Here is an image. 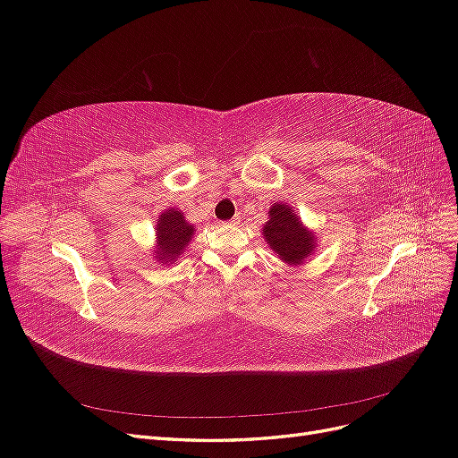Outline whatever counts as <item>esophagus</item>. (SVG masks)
<instances>
[{
    "label": "esophagus",
    "instance_id": "esophagus-1",
    "mask_svg": "<svg viewBox=\"0 0 458 458\" xmlns=\"http://www.w3.org/2000/svg\"><path fill=\"white\" fill-rule=\"evenodd\" d=\"M241 219H242L241 216H234V217H233V219L229 221V224H233V225H237V224H241Z\"/></svg>",
    "mask_w": 458,
    "mask_h": 458
}]
</instances>
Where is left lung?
<instances>
[{
    "label": "left lung",
    "mask_w": 458,
    "mask_h": 458,
    "mask_svg": "<svg viewBox=\"0 0 458 458\" xmlns=\"http://www.w3.org/2000/svg\"><path fill=\"white\" fill-rule=\"evenodd\" d=\"M263 237L279 258L290 266H300L315 246L313 233L303 229L293 206L275 204L269 210V221L263 227Z\"/></svg>",
    "instance_id": "1"
}]
</instances>
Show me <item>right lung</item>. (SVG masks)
Instances as JSON below:
<instances>
[{"instance_id": "obj_1", "label": "right lung", "mask_w": 458, "mask_h": 458, "mask_svg": "<svg viewBox=\"0 0 458 458\" xmlns=\"http://www.w3.org/2000/svg\"><path fill=\"white\" fill-rule=\"evenodd\" d=\"M195 233L192 225H189L185 221V216L177 210H165L160 217H158V227H157V234H158V259H162V263H170L174 261L177 256H182V252L185 250V246L191 242V234Z\"/></svg>"}]
</instances>
